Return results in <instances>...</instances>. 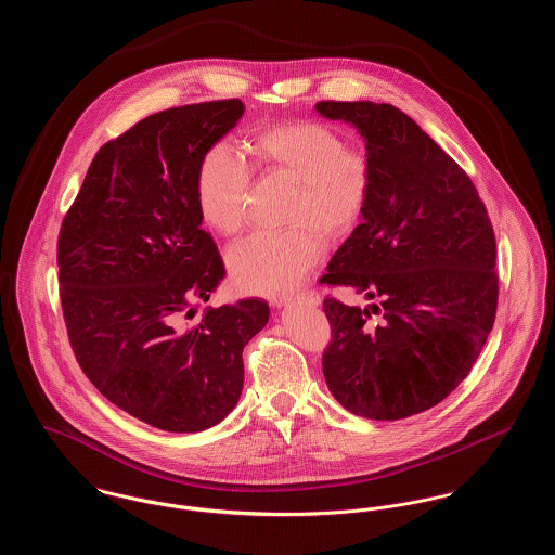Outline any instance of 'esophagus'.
<instances>
[{"label": "esophagus", "instance_id": "obj_1", "mask_svg": "<svg viewBox=\"0 0 555 555\" xmlns=\"http://www.w3.org/2000/svg\"><path fill=\"white\" fill-rule=\"evenodd\" d=\"M295 304L306 306V308H317L318 304H320V297H318L317 293H304L297 299H279V301H274L276 308H291Z\"/></svg>", "mask_w": 555, "mask_h": 555}]
</instances>
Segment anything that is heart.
<instances>
[{"label":"heart","instance_id":"obj_1","mask_svg":"<svg viewBox=\"0 0 555 555\" xmlns=\"http://www.w3.org/2000/svg\"><path fill=\"white\" fill-rule=\"evenodd\" d=\"M249 154L266 175L295 183L287 233H256L229 254L238 289L285 297L314 270L322 238L335 243L360 224L370 199L372 168L364 152L345 147L344 137L314 120L266 127L249 139ZM249 168L227 143H216L197 168L195 195L202 220L220 235H235L245 222Z\"/></svg>","mask_w":555,"mask_h":555}]
</instances>
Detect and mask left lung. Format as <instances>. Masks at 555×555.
<instances>
[{"label":"left lung","instance_id":"left-lung-1","mask_svg":"<svg viewBox=\"0 0 555 555\" xmlns=\"http://www.w3.org/2000/svg\"><path fill=\"white\" fill-rule=\"evenodd\" d=\"M360 132L372 168L362 224L322 283L374 299L326 297L333 341L322 372L356 416L399 421L437 405L468 376L498 310L495 235L468 175L399 107L318 102ZM370 313L382 320L370 325Z\"/></svg>","mask_w":555,"mask_h":555}]
</instances>
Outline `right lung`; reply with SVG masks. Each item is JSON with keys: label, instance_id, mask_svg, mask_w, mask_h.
<instances>
[{"label": "right lung", "instance_id": "obj_1", "mask_svg": "<svg viewBox=\"0 0 555 555\" xmlns=\"http://www.w3.org/2000/svg\"><path fill=\"white\" fill-rule=\"evenodd\" d=\"M238 100L170 107L106 143L57 238L70 345L95 389L141 423L199 433L243 389V347L268 322L264 299L206 308L224 264L202 231L195 181L237 127Z\"/></svg>", "mask_w": 555, "mask_h": 555}]
</instances>
